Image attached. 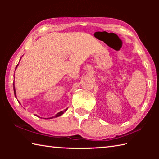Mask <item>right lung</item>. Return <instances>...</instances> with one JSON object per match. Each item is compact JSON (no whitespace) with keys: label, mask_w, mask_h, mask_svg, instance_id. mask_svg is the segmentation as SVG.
Returning <instances> with one entry per match:
<instances>
[{"label":"right lung","mask_w":159,"mask_h":159,"mask_svg":"<svg viewBox=\"0 0 159 159\" xmlns=\"http://www.w3.org/2000/svg\"><path fill=\"white\" fill-rule=\"evenodd\" d=\"M17 66H18V64L17 66H16V68H17ZM13 86H14V93H15V97H16V93H15V85H13ZM66 111V110H64V111H60V112H59L58 114H56L55 116H53V117H58V116H61V115H62L63 114H64V111ZM53 117H52V118H53ZM46 119H48V118H46Z\"/></svg>","instance_id":"add662e5"}]
</instances>
